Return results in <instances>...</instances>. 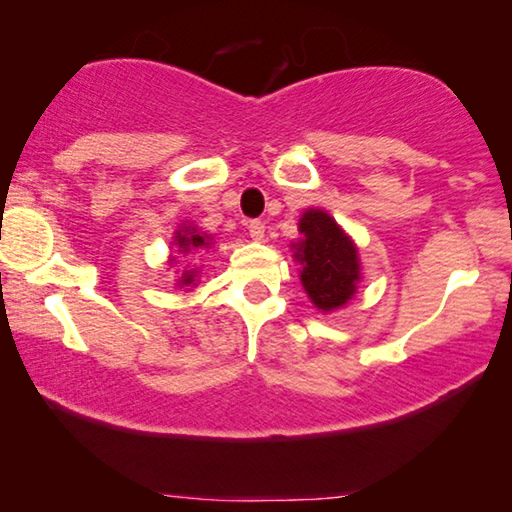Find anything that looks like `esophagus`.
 I'll list each match as a JSON object with an SVG mask.
<instances>
[{"mask_svg": "<svg viewBox=\"0 0 512 512\" xmlns=\"http://www.w3.org/2000/svg\"><path fill=\"white\" fill-rule=\"evenodd\" d=\"M249 235L254 242H261L265 237V223L263 221H249Z\"/></svg>", "mask_w": 512, "mask_h": 512, "instance_id": "34e87169", "label": "esophagus"}]
</instances>
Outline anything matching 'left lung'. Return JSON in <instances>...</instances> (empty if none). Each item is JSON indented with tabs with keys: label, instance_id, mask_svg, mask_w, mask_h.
Instances as JSON below:
<instances>
[{
	"label": "left lung",
	"instance_id": "8db88e82",
	"mask_svg": "<svg viewBox=\"0 0 512 512\" xmlns=\"http://www.w3.org/2000/svg\"><path fill=\"white\" fill-rule=\"evenodd\" d=\"M300 240L291 242L300 263V284L319 312H335L356 296L361 284L359 247L324 209H305L298 221Z\"/></svg>",
	"mask_w": 512,
	"mask_h": 512
}]
</instances>
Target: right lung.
Listing matches in <instances>:
<instances>
[{
  "mask_svg": "<svg viewBox=\"0 0 512 512\" xmlns=\"http://www.w3.org/2000/svg\"><path fill=\"white\" fill-rule=\"evenodd\" d=\"M212 235L202 233V230L195 226V223H188L184 221L181 226H177L174 230V237H172V256L167 265L170 268H177V256L179 254H195V251L200 249H209L212 247ZM198 277H200V268L198 265H186L184 270H177V286L179 289H186V291H193L195 286H198Z\"/></svg>",
  "mask_w": 512,
  "mask_h": 512,
  "instance_id": "right-lung-1",
  "label": "right lung"
}]
</instances>
